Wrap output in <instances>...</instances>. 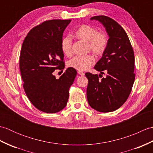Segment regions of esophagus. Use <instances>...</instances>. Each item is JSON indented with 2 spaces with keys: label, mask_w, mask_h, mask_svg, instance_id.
Returning <instances> with one entry per match:
<instances>
[{
  "label": "esophagus",
  "mask_w": 153,
  "mask_h": 153,
  "mask_svg": "<svg viewBox=\"0 0 153 153\" xmlns=\"http://www.w3.org/2000/svg\"><path fill=\"white\" fill-rule=\"evenodd\" d=\"M77 73H78V74H79L80 76H84V75H85V73L83 72L82 71H79V70L78 71H77Z\"/></svg>",
  "instance_id": "34e87169"
}]
</instances>
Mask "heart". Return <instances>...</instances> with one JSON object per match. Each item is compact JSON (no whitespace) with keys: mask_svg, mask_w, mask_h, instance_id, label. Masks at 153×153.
<instances>
[{"mask_svg":"<svg viewBox=\"0 0 153 153\" xmlns=\"http://www.w3.org/2000/svg\"><path fill=\"white\" fill-rule=\"evenodd\" d=\"M77 39L87 43V50L97 55L102 54L105 52L108 40L105 34L97 32L96 28L89 25H82L74 33ZM61 49L67 56L72 54V43L71 38L65 37L61 41ZM95 62L94 58L91 55L84 56H75L68 61V66L79 71H85Z\"/></svg>","mask_w":153,"mask_h":153,"instance_id":"obj_1","label":"heart"}]
</instances>
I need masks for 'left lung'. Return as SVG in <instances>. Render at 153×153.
I'll return each mask as SVG.
<instances>
[{"instance_id":"obj_1","label":"left lung","mask_w":153,"mask_h":153,"mask_svg":"<svg viewBox=\"0 0 153 153\" xmlns=\"http://www.w3.org/2000/svg\"><path fill=\"white\" fill-rule=\"evenodd\" d=\"M91 20L99 21L105 28L108 40L101 58L94 68L106 77L99 80L97 74H85L88 79L87 97L92 108L100 112L118 109L128 99L135 80L134 50L125 30L116 21L105 16H97Z\"/></svg>"}]
</instances>
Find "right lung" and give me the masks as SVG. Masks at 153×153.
Returning <instances> with one entry per match:
<instances>
[{
    "label": "right lung",
    "instance_id": "right-lung-1",
    "mask_svg": "<svg viewBox=\"0 0 153 153\" xmlns=\"http://www.w3.org/2000/svg\"><path fill=\"white\" fill-rule=\"evenodd\" d=\"M70 22H45L32 29L23 42L19 69L24 89L31 102L42 112L56 113L65 108L76 76V70L70 67L59 79L53 74L64 68L61 41Z\"/></svg>",
    "mask_w": 153,
    "mask_h": 153
}]
</instances>
